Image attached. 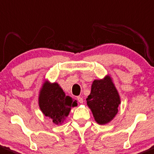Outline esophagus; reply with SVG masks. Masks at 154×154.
Returning <instances> with one entry per match:
<instances>
[{
	"label": "esophagus",
	"mask_w": 154,
	"mask_h": 154,
	"mask_svg": "<svg viewBox=\"0 0 154 154\" xmlns=\"http://www.w3.org/2000/svg\"><path fill=\"white\" fill-rule=\"evenodd\" d=\"M77 100H78V101H79V103H81V104H82V103H83V101H84L83 99H82V98L81 97V96H78V97H77Z\"/></svg>",
	"instance_id": "obj_1"
}]
</instances>
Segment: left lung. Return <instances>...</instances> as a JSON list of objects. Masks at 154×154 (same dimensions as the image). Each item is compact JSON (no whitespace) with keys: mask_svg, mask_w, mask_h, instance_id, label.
Instances as JSON below:
<instances>
[{"mask_svg":"<svg viewBox=\"0 0 154 154\" xmlns=\"http://www.w3.org/2000/svg\"><path fill=\"white\" fill-rule=\"evenodd\" d=\"M86 100L95 120L100 125L111 121L116 115L120 104L118 92L109 76L93 82L91 92Z\"/></svg>","mask_w":154,"mask_h":154,"instance_id":"1","label":"left lung"}]
</instances>
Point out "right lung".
Returning a JSON list of instances; mask_svg holds the SVG:
<instances>
[{
    "label": "right lung",
    "mask_w": 154,
    "mask_h": 154,
    "mask_svg": "<svg viewBox=\"0 0 154 154\" xmlns=\"http://www.w3.org/2000/svg\"><path fill=\"white\" fill-rule=\"evenodd\" d=\"M77 106L76 101L66 96L57 83H44L39 96V107L43 113L53 119L55 124L63 122L70 111L71 107Z\"/></svg>",
    "instance_id": "1"
}]
</instances>
